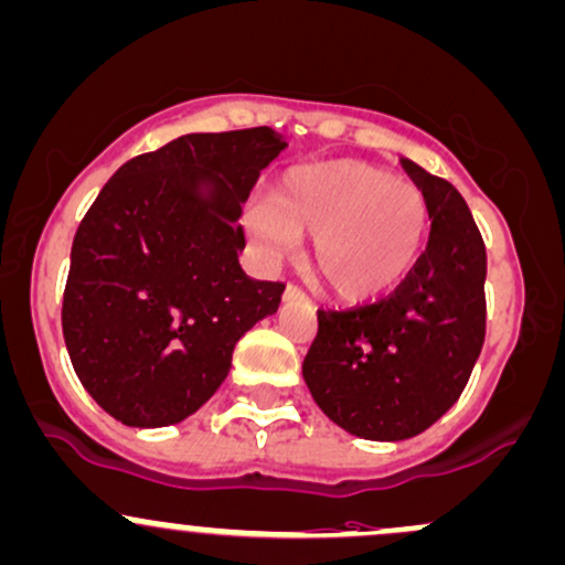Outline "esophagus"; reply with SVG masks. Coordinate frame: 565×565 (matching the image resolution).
Segmentation results:
<instances>
[{
	"label": "esophagus",
	"instance_id": "1",
	"mask_svg": "<svg viewBox=\"0 0 565 565\" xmlns=\"http://www.w3.org/2000/svg\"><path fill=\"white\" fill-rule=\"evenodd\" d=\"M281 300L284 302H302V300H306V297H302V292L297 287H287V289H284Z\"/></svg>",
	"mask_w": 565,
	"mask_h": 565
}]
</instances>
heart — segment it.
<instances>
[{"label": "heart", "instance_id": "heart-1", "mask_svg": "<svg viewBox=\"0 0 565 565\" xmlns=\"http://www.w3.org/2000/svg\"><path fill=\"white\" fill-rule=\"evenodd\" d=\"M424 190L367 160L287 169L246 212L252 238L270 257L300 249L313 233L311 273L334 300L362 306L407 281L429 238Z\"/></svg>", "mask_w": 565, "mask_h": 565}]
</instances>
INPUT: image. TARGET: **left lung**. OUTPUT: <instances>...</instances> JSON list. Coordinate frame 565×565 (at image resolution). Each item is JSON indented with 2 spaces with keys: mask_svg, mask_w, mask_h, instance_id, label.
I'll use <instances>...</instances> for the list:
<instances>
[{
  "mask_svg": "<svg viewBox=\"0 0 565 565\" xmlns=\"http://www.w3.org/2000/svg\"><path fill=\"white\" fill-rule=\"evenodd\" d=\"M431 212L426 252L386 300L319 311L302 362L313 402L340 429L399 443L443 418L486 340V244L454 184L402 158Z\"/></svg>",
  "mask_w": 565,
  "mask_h": 565,
  "instance_id": "obj_1",
  "label": "left lung"
}]
</instances>
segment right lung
<instances>
[{
  "instance_id": "1",
  "label": "right lung",
  "mask_w": 565,
  "mask_h": 565,
  "mask_svg": "<svg viewBox=\"0 0 565 565\" xmlns=\"http://www.w3.org/2000/svg\"><path fill=\"white\" fill-rule=\"evenodd\" d=\"M284 150L268 126L179 136L122 163L79 222L61 327L79 383L115 420L188 418L231 373L244 332L278 311L284 284L241 268L238 216Z\"/></svg>"
}]
</instances>
